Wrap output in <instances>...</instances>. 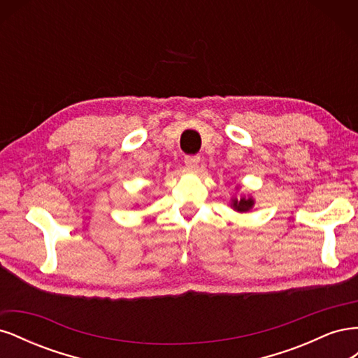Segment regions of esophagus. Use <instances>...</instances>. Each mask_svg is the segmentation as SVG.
Instances as JSON below:
<instances>
[{
    "instance_id": "1",
    "label": "esophagus",
    "mask_w": 358,
    "mask_h": 358,
    "mask_svg": "<svg viewBox=\"0 0 358 358\" xmlns=\"http://www.w3.org/2000/svg\"><path fill=\"white\" fill-rule=\"evenodd\" d=\"M183 161H185L187 167L196 170L199 167V162H200V157L199 155H185V158H183Z\"/></svg>"
}]
</instances>
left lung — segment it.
I'll use <instances>...</instances> for the list:
<instances>
[{"mask_svg": "<svg viewBox=\"0 0 358 358\" xmlns=\"http://www.w3.org/2000/svg\"><path fill=\"white\" fill-rule=\"evenodd\" d=\"M254 200L252 199H241V200H233V208L237 212H248L252 208Z\"/></svg>", "mask_w": 358, "mask_h": 358, "instance_id": "8db88e82", "label": "left lung"}]
</instances>
